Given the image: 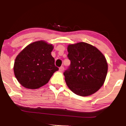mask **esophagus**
Returning a JSON list of instances; mask_svg holds the SVG:
<instances>
[{
	"label": "esophagus",
	"mask_w": 126,
	"mask_h": 126,
	"mask_svg": "<svg viewBox=\"0 0 126 126\" xmlns=\"http://www.w3.org/2000/svg\"><path fill=\"white\" fill-rule=\"evenodd\" d=\"M64 68L63 66H61V67L59 68V70H60V72H63V70H64Z\"/></svg>",
	"instance_id": "34e87169"
}]
</instances>
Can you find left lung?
Listing matches in <instances>:
<instances>
[{
	"instance_id": "obj_1",
	"label": "left lung",
	"mask_w": 126,
	"mask_h": 126,
	"mask_svg": "<svg viewBox=\"0 0 126 126\" xmlns=\"http://www.w3.org/2000/svg\"><path fill=\"white\" fill-rule=\"evenodd\" d=\"M70 64L63 73L69 89L75 94L89 96L102 86L108 71V64L102 53L94 46L81 43L67 47Z\"/></svg>"
}]
</instances>
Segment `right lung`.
I'll return each mask as SVG.
<instances>
[{
    "instance_id": "right-lung-1",
    "label": "right lung",
    "mask_w": 126,
    "mask_h": 126,
    "mask_svg": "<svg viewBox=\"0 0 126 126\" xmlns=\"http://www.w3.org/2000/svg\"><path fill=\"white\" fill-rule=\"evenodd\" d=\"M53 49L51 44L38 41L29 44L17 56L14 73L23 86L31 89L41 87L59 70L51 54Z\"/></svg>"
}]
</instances>
